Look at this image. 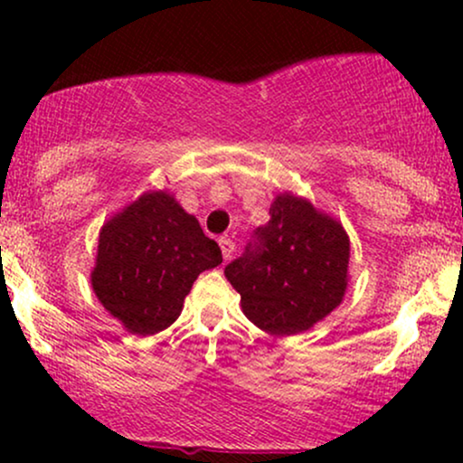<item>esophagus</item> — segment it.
Listing matches in <instances>:
<instances>
[{"label": "esophagus", "instance_id": "1", "mask_svg": "<svg viewBox=\"0 0 463 463\" xmlns=\"http://www.w3.org/2000/svg\"><path fill=\"white\" fill-rule=\"evenodd\" d=\"M220 248H222V257L231 259L232 252H235V241L231 237H220Z\"/></svg>", "mask_w": 463, "mask_h": 463}]
</instances>
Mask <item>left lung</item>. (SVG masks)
<instances>
[{
	"instance_id": "obj_1",
	"label": "left lung",
	"mask_w": 463,
	"mask_h": 463,
	"mask_svg": "<svg viewBox=\"0 0 463 463\" xmlns=\"http://www.w3.org/2000/svg\"><path fill=\"white\" fill-rule=\"evenodd\" d=\"M254 235L257 243L224 269L250 322L287 337L309 331L342 305L350 259L342 222L283 191Z\"/></svg>"
}]
</instances>
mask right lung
Here are the masks:
<instances>
[{"mask_svg": "<svg viewBox=\"0 0 463 463\" xmlns=\"http://www.w3.org/2000/svg\"><path fill=\"white\" fill-rule=\"evenodd\" d=\"M222 250L169 191H146L104 222L91 287L132 335H154L183 311L191 285Z\"/></svg>", "mask_w": 463, "mask_h": 463, "instance_id": "obj_1", "label": "right lung"}]
</instances>
